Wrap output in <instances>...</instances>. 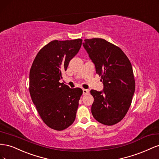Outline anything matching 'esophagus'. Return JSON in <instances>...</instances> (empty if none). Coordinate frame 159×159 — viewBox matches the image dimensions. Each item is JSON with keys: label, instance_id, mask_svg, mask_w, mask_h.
Instances as JSON below:
<instances>
[{"label": "esophagus", "instance_id": "esophagus-1", "mask_svg": "<svg viewBox=\"0 0 159 159\" xmlns=\"http://www.w3.org/2000/svg\"><path fill=\"white\" fill-rule=\"evenodd\" d=\"M88 93H89V91L88 89H83V94L84 95H87Z\"/></svg>", "mask_w": 159, "mask_h": 159}]
</instances>
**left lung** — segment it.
I'll list each match as a JSON object with an SVG mask.
<instances>
[{
    "label": "left lung",
    "mask_w": 159,
    "mask_h": 159,
    "mask_svg": "<svg viewBox=\"0 0 159 159\" xmlns=\"http://www.w3.org/2000/svg\"><path fill=\"white\" fill-rule=\"evenodd\" d=\"M85 50L101 76L103 89H91V113L97 121L113 125L125 116L131 104L135 82L131 62L119 47L102 38L85 39Z\"/></svg>",
    "instance_id": "left-lung-1"
}]
</instances>
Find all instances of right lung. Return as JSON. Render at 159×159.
Segmentation results:
<instances>
[{
    "label": "right lung",
    "instance_id": "obj_1",
    "mask_svg": "<svg viewBox=\"0 0 159 159\" xmlns=\"http://www.w3.org/2000/svg\"><path fill=\"white\" fill-rule=\"evenodd\" d=\"M82 40H53L38 53L30 71V94L40 117L61 131L74 123L83 91L60 83L61 72L78 54Z\"/></svg>",
    "mask_w": 159,
    "mask_h": 159
}]
</instances>
